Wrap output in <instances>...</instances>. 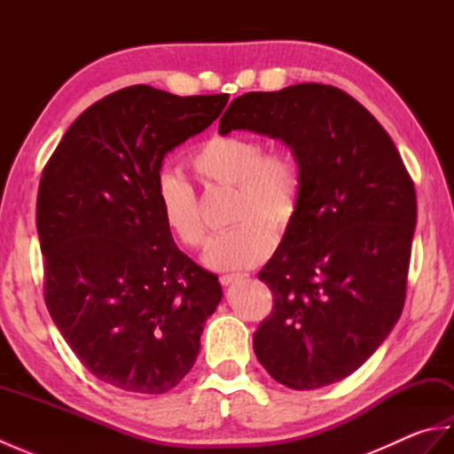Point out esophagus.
Returning a JSON list of instances; mask_svg holds the SVG:
<instances>
[{"instance_id":"1","label":"esophagus","mask_w":454,"mask_h":454,"mask_svg":"<svg viewBox=\"0 0 454 454\" xmlns=\"http://www.w3.org/2000/svg\"><path fill=\"white\" fill-rule=\"evenodd\" d=\"M246 277H247V273H228V275L220 277V283L228 286V285H232L236 281H242V278H246Z\"/></svg>"}]
</instances>
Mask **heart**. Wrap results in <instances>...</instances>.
Masks as SVG:
<instances>
[{"label": "heart", "mask_w": 454, "mask_h": 454, "mask_svg": "<svg viewBox=\"0 0 454 454\" xmlns=\"http://www.w3.org/2000/svg\"><path fill=\"white\" fill-rule=\"evenodd\" d=\"M192 169L208 185L236 187L234 228L216 236L205 252V263L216 271L249 269L271 255L275 234L285 236L298 218L304 197V169L288 148L265 152V144L246 134H216L192 153ZM156 200L163 224L183 247L207 242L197 192L176 171L156 181Z\"/></svg>", "instance_id": "heart-1"}]
</instances>
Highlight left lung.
Segmentation results:
<instances>
[{
	"label": "left lung",
	"instance_id": "1",
	"mask_svg": "<svg viewBox=\"0 0 454 454\" xmlns=\"http://www.w3.org/2000/svg\"><path fill=\"white\" fill-rule=\"evenodd\" d=\"M232 130L281 138L304 169L298 218L259 271L273 310L254 333L255 355L288 388L327 387L359 369L402 314L413 181L382 124L333 85L239 95L218 124Z\"/></svg>",
	"mask_w": 454,
	"mask_h": 454
}]
</instances>
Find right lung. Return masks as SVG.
<instances>
[{
	"label": "right lung",
	"instance_id": "add662e5",
	"mask_svg": "<svg viewBox=\"0 0 454 454\" xmlns=\"http://www.w3.org/2000/svg\"><path fill=\"white\" fill-rule=\"evenodd\" d=\"M130 85L85 109L43 169L36 230L44 302L99 380L137 394L177 387L195 364L222 286L173 242L156 200L161 161L226 107Z\"/></svg>",
	"mask_w": 454,
	"mask_h": 454
}]
</instances>
